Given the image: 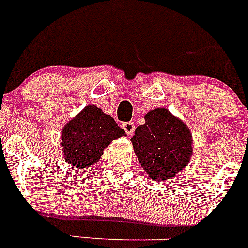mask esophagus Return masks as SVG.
<instances>
[{"mask_svg":"<svg viewBox=\"0 0 248 248\" xmlns=\"http://www.w3.org/2000/svg\"><path fill=\"white\" fill-rule=\"evenodd\" d=\"M122 128L125 130V133L128 137H131V135H133V133H134L135 125L133 122H125L122 124Z\"/></svg>","mask_w":248,"mask_h":248,"instance_id":"34e87169","label":"esophagus"}]
</instances>
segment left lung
Masks as SVG:
<instances>
[{"mask_svg": "<svg viewBox=\"0 0 248 248\" xmlns=\"http://www.w3.org/2000/svg\"><path fill=\"white\" fill-rule=\"evenodd\" d=\"M131 143L146 174L157 181L179 174L192 154L189 128L165 108L146 114L145 124L135 129Z\"/></svg>", "mask_w": 248, "mask_h": 248, "instance_id": "1", "label": "left lung"}]
</instances>
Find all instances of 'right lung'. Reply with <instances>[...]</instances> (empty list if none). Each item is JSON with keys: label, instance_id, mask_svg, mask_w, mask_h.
Masks as SVG:
<instances>
[{"label": "right lung", "instance_id": "1", "mask_svg": "<svg viewBox=\"0 0 248 248\" xmlns=\"http://www.w3.org/2000/svg\"><path fill=\"white\" fill-rule=\"evenodd\" d=\"M125 135L115 120L95 105H87L62 131V146L65 161L83 169L100 159L109 144Z\"/></svg>", "mask_w": 248, "mask_h": 248}]
</instances>
